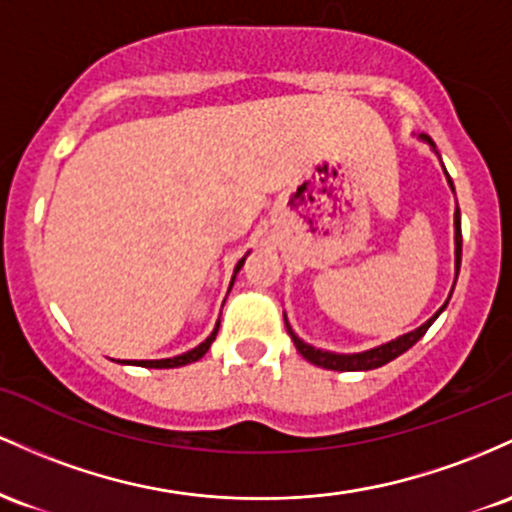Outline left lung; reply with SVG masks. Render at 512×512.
Returning a JSON list of instances; mask_svg holds the SVG:
<instances>
[{"instance_id":"1","label":"left lung","mask_w":512,"mask_h":512,"mask_svg":"<svg viewBox=\"0 0 512 512\" xmlns=\"http://www.w3.org/2000/svg\"><path fill=\"white\" fill-rule=\"evenodd\" d=\"M421 140H426L430 147L435 149L433 140H430L428 135H421ZM447 176V183H450V188L455 191V186H452V179L450 174L445 171ZM459 263H462V217H459V208L455 210V273H459ZM455 283H457V275H455ZM450 302V300H447ZM447 302L442 304L438 312L430 317L426 324L418 326L416 331H409L404 333V336L394 338V341L384 343V346H377V348H370L365 350V353H331V350H321V348H314L309 346V343H304L300 336H297L295 331H292V326L287 324V317H285V326H287V333H290L292 343H295V348L300 350L302 358H307L312 365H319V367H326V370H338V372H358V370H375V367H382L387 363H392L394 358H399L401 353H406L413 343H418L423 338V333L430 329V324H433L435 319L440 317L442 309L447 307Z\"/></svg>"}]
</instances>
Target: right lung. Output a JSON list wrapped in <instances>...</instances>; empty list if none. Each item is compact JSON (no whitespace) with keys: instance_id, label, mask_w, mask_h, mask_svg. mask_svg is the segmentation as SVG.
<instances>
[{"instance_id":"right-lung-1","label":"right lung","mask_w":512,"mask_h":512,"mask_svg":"<svg viewBox=\"0 0 512 512\" xmlns=\"http://www.w3.org/2000/svg\"><path fill=\"white\" fill-rule=\"evenodd\" d=\"M244 258H246V256H244ZM244 258H241V261L237 263V268H234L232 283H229V287L234 285V278H237V273L241 271V266H244ZM217 329H220V321H217V324H215V331H212L210 336L205 338L203 343H200V346H195L193 350H188V353H183V355H176V358H164V360H135V363H132V365H142V367H157V370H164V367H181V365L195 363V360H200V358H203V355L208 353V350H210L212 341H215V336H217ZM128 363H130V360H128Z\"/></svg>"}]
</instances>
